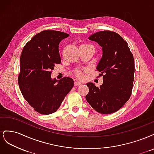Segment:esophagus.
<instances>
[{
	"label": "esophagus",
	"instance_id": "34e87169",
	"mask_svg": "<svg viewBox=\"0 0 154 154\" xmlns=\"http://www.w3.org/2000/svg\"><path fill=\"white\" fill-rule=\"evenodd\" d=\"M82 85V83L80 82H78V81H76L75 83H74V86H80Z\"/></svg>",
	"mask_w": 154,
	"mask_h": 154
}]
</instances>
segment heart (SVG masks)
<instances>
[{"mask_svg": "<svg viewBox=\"0 0 154 154\" xmlns=\"http://www.w3.org/2000/svg\"><path fill=\"white\" fill-rule=\"evenodd\" d=\"M75 75L78 78H83L84 77V74H83V72L81 69H76L75 71Z\"/></svg>", "mask_w": 154, "mask_h": 154, "instance_id": "b5f03b06", "label": "heart"}]
</instances>
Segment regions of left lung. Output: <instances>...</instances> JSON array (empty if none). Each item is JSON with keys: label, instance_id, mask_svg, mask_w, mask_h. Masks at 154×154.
<instances>
[{"label": "left lung", "instance_id": "8db88e82", "mask_svg": "<svg viewBox=\"0 0 154 154\" xmlns=\"http://www.w3.org/2000/svg\"><path fill=\"white\" fill-rule=\"evenodd\" d=\"M96 42L103 56L96 69L103 76V84L96 87L87 83L86 100L97 112L114 113L127 103L131 96L134 78V60L128 44L114 31H101L88 37Z\"/></svg>", "mask_w": 154, "mask_h": 154}]
</instances>
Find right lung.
<instances>
[{
    "mask_svg": "<svg viewBox=\"0 0 154 154\" xmlns=\"http://www.w3.org/2000/svg\"><path fill=\"white\" fill-rule=\"evenodd\" d=\"M69 36L66 32L45 30L35 35L22 51L18 82L22 96L41 114L57 111L74 86L69 77L51 78L55 65L61 63L59 44Z\"/></svg>",
    "mask_w": 154,
    "mask_h": 154,
    "instance_id": "right-lung-1",
    "label": "right lung"
}]
</instances>
